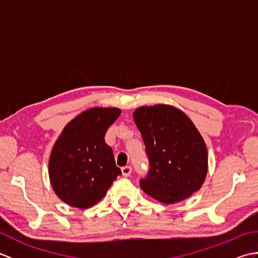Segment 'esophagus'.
I'll use <instances>...</instances> for the list:
<instances>
[{
  "label": "esophagus",
  "mask_w": 258,
  "mask_h": 258,
  "mask_svg": "<svg viewBox=\"0 0 258 258\" xmlns=\"http://www.w3.org/2000/svg\"><path fill=\"white\" fill-rule=\"evenodd\" d=\"M131 173H132V167H131V166H124V167H122V174H123L124 177L130 176Z\"/></svg>",
  "instance_id": "1"
}]
</instances>
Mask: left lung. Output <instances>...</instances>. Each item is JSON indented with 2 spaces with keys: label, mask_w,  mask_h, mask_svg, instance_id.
I'll list each match as a JSON object with an SVG mask.
<instances>
[{
  "label": "left lung",
  "mask_w": 258,
  "mask_h": 258,
  "mask_svg": "<svg viewBox=\"0 0 258 258\" xmlns=\"http://www.w3.org/2000/svg\"><path fill=\"white\" fill-rule=\"evenodd\" d=\"M150 161L141 188L163 204H174L199 190L208 169L207 147L194 123L180 109L158 104L133 114Z\"/></svg>",
  "instance_id": "8db88e82"
}]
</instances>
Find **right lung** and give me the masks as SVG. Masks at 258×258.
Returning <instances> with one entry per match:
<instances>
[{
  "label": "right lung",
  "instance_id": "right-lung-1",
  "mask_svg": "<svg viewBox=\"0 0 258 258\" xmlns=\"http://www.w3.org/2000/svg\"><path fill=\"white\" fill-rule=\"evenodd\" d=\"M116 107H93L65 126L54 144L48 175L59 200L70 206L89 208L105 196L120 169L104 136L119 116Z\"/></svg>",
  "mask_w": 258,
  "mask_h": 258
}]
</instances>
